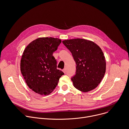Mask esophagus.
<instances>
[{
    "label": "esophagus",
    "instance_id": "1",
    "mask_svg": "<svg viewBox=\"0 0 129 129\" xmlns=\"http://www.w3.org/2000/svg\"><path fill=\"white\" fill-rule=\"evenodd\" d=\"M62 71H63L64 73H65L66 72V68H64V69L62 70Z\"/></svg>",
    "mask_w": 129,
    "mask_h": 129
}]
</instances>
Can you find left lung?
I'll list each match as a JSON object with an SVG mask.
<instances>
[{
  "mask_svg": "<svg viewBox=\"0 0 129 129\" xmlns=\"http://www.w3.org/2000/svg\"><path fill=\"white\" fill-rule=\"evenodd\" d=\"M62 43L71 52L76 63V74L71 78L74 86L83 92L95 89L106 70L101 48L92 41L80 38L64 40Z\"/></svg>",
  "mask_w": 129,
  "mask_h": 129,
  "instance_id": "1",
  "label": "left lung"
}]
</instances>
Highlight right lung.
Segmentation results:
<instances>
[{
  "label": "right lung",
  "mask_w": 129,
  "mask_h": 129,
  "mask_svg": "<svg viewBox=\"0 0 129 129\" xmlns=\"http://www.w3.org/2000/svg\"><path fill=\"white\" fill-rule=\"evenodd\" d=\"M61 43L58 38H39L24 49L20 60V71L28 87L40 95L50 94L64 73L57 69L53 56Z\"/></svg>",
  "instance_id": "obj_1"
}]
</instances>
